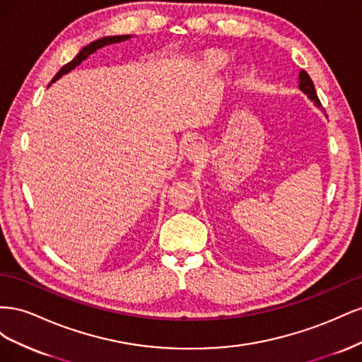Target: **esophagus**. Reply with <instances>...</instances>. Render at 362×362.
I'll return each instance as SVG.
<instances>
[{"label": "esophagus", "mask_w": 362, "mask_h": 362, "mask_svg": "<svg viewBox=\"0 0 362 362\" xmlns=\"http://www.w3.org/2000/svg\"><path fill=\"white\" fill-rule=\"evenodd\" d=\"M206 156V149L199 141H193L185 149V158H187L190 163H201Z\"/></svg>", "instance_id": "esophagus-1"}]
</instances>
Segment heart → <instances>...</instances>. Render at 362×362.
<instances>
[{
	"label": "heart",
	"mask_w": 362,
	"mask_h": 362,
	"mask_svg": "<svg viewBox=\"0 0 362 362\" xmlns=\"http://www.w3.org/2000/svg\"><path fill=\"white\" fill-rule=\"evenodd\" d=\"M228 62H229V59L223 51H221V49H208L201 56L199 64L205 72L214 74V72L222 71L228 64Z\"/></svg>",
	"instance_id": "heart-1"
}]
</instances>
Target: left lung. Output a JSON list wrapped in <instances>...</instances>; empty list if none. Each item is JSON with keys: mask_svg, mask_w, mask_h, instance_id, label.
Listing matches in <instances>:
<instances>
[{"mask_svg": "<svg viewBox=\"0 0 362 362\" xmlns=\"http://www.w3.org/2000/svg\"><path fill=\"white\" fill-rule=\"evenodd\" d=\"M298 81H299V89L310 98V100L314 103L315 107H319L322 110V104L319 101V98H317V92H315V87H314V83L313 80L310 78V75L306 74L305 71H300L299 72V76H298Z\"/></svg>", "mask_w": 362, "mask_h": 362, "instance_id": "1", "label": "left lung"}]
</instances>
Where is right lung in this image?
Listing matches in <instances>:
<instances>
[{"label": "right lung", "mask_w": 362, "mask_h": 362, "mask_svg": "<svg viewBox=\"0 0 362 362\" xmlns=\"http://www.w3.org/2000/svg\"><path fill=\"white\" fill-rule=\"evenodd\" d=\"M131 37H133L131 35H122V36H107V37L98 39V40H95V42L89 43V45H86V47H84L78 54H76V56L74 57V60H71L68 64H64V66H63V68L56 74V76H54L52 81L49 83V86H51L52 83H56L59 78H62V76H63L64 74H68V72H71L72 69H75V68L78 66V64H80L83 60H86V59L89 57L90 54H93L96 49H100V48L107 47V45H112V43L125 42V40H128V39H131Z\"/></svg>", "instance_id": "1"}]
</instances>
